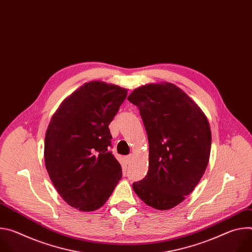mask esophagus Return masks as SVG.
I'll return each mask as SVG.
<instances>
[{
    "label": "esophagus",
    "instance_id": "obj_1",
    "mask_svg": "<svg viewBox=\"0 0 252 252\" xmlns=\"http://www.w3.org/2000/svg\"><path fill=\"white\" fill-rule=\"evenodd\" d=\"M131 159H132V155H128V156L126 157V160L127 162H130Z\"/></svg>",
    "mask_w": 252,
    "mask_h": 252
}]
</instances>
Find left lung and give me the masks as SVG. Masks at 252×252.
<instances>
[{
  "label": "left lung",
  "mask_w": 252,
  "mask_h": 252,
  "mask_svg": "<svg viewBox=\"0 0 252 252\" xmlns=\"http://www.w3.org/2000/svg\"><path fill=\"white\" fill-rule=\"evenodd\" d=\"M127 99L138 107L150 146L148 174L132 189L149 206L170 209L195 189L206 169L209 123L196 102L170 83L141 86Z\"/></svg>",
  "instance_id": "left-lung-1"
}]
</instances>
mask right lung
I'll list each match as a JSON object with an SVG mask.
<instances>
[{"label": "right lung", "mask_w": 252, "mask_h": 252, "mask_svg": "<svg viewBox=\"0 0 252 252\" xmlns=\"http://www.w3.org/2000/svg\"><path fill=\"white\" fill-rule=\"evenodd\" d=\"M127 90L92 81L65 97L48 126L44 158L62 198L81 211L101 207L122 177V166L109 151V126Z\"/></svg>", "instance_id": "right-lung-1"}]
</instances>
